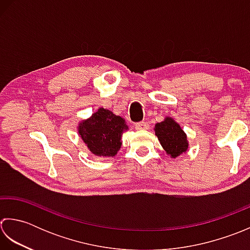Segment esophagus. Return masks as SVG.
<instances>
[{
  "label": "esophagus",
  "mask_w": 250,
  "mask_h": 250,
  "mask_svg": "<svg viewBox=\"0 0 250 250\" xmlns=\"http://www.w3.org/2000/svg\"><path fill=\"white\" fill-rule=\"evenodd\" d=\"M149 127H150V125L147 124L146 122H140V123H137L135 125V128L137 130H146V129H149Z\"/></svg>",
  "instance_id": "1"
}]
</instances>
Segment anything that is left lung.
Here are the masks:
<instances>
[{
    "label": "left lung",
    "instance_id": "8db88e82",
    "mask_svg": "<svg viewBox=\"0 0 250 250\" xmlns=\"http://www.w3.org/2000/svg\"><path fill=\"white\" fill-rule=\"evenodd\" d=\"M154 131L163 149L171 159H176L188 151L189 141L187 134L171 116H166L161 123H156Z\"/></svg>",
    "mask_w": 250,
    "mask_h": 250
}]
</instances>
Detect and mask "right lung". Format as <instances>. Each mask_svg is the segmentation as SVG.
Segmentation results:
<instances>
[{"instance_id": "add662e5", "label": "right lung", "mask_w": 250, "mask_h": 250, "mask_svg": "<svg viewBox=\"0 0 250 250\" xmlns=\"http://www.w3.org/2000/svg\"><path fill=\"white\" fill-rule=\"evenodd\" d=\"M128 130L125 120L99 108L90 118L81 121L78 131L88 150L96 156L114 157L122 146V136Z\"/></svg>"}]
</instances>
